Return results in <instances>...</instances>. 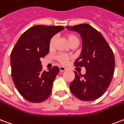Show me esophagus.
<instances>
[{"label":"esophagus","instance_id":"34e87169","mask_svg":"<svg viewBox=\"0 0 124 124\" xmlns=\"http://www.w3.org/2000/svg\"><path fill=\"white\" fill-rule=\"evenodd\" d=\"M59 69H60V71L61 72H63V71L66 70V68H65V67H63V66H60V67H59Z\"/></svg>","mask_w":124,"mask_h":124}]
</instances>
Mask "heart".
<instances>
[{"instance_id": "1", "label": "heart", "mask_w": 124, "mask_h": 124, "mask_svg": "<svg viewBox=\"0 0 124 124\" xmlns=\"http://www.w3.org/2000/svg\"><path fill=\"white\" fill-rule=\"evenodd\" d=\"M66 37H67V39L68 40L69 43H70V44H71L72 43H74V42H78L79 43V39L77 38V37L75 36V35L68 34L66 36ZM56 41V36H53L51 38L49 41V43L50 49H53L54 47ZM70 56L66 53H60L56 56L57 60L62 64H67L69 60H70Z\"/></svg>"}]
</instances>
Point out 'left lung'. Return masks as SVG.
I'll list each match as a JSON object with an SVG mask.
<instances>
[{"label": "left lung", "mask_w": 124, "mask_h": 124, "mask_svg": "<svg viewBox=\"0 0 124 124\" xmlns=\"http://www.w3.org/2000/svg\"><path fill=\"white\" fill-rule=\"evenodd\" d=\"M81 35L83 47L75 66L85 67L86 73L75 71V79L70 88L76 98L83 101H93L103 94L109 86L115 72V56L101 34L90 24L66 26Z\"/></svg>", "instance_id": "obj_1"}]
</instances>
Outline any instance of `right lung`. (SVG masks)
I'll return each mask as SVG.
<instances>
[{
	"instance_id": "1",
	"label": "right lung",
	"mask_w": 124,
	"mask_h": 124,
	"mask_svg": "<svg viewBox=\"0 0 124 124\" xmlns=\"http://www.w3.org/2000/svg\"><path fill=\"white\" fill-rule=\"evenodd\" d=\"M62 26L36 25L23 34L10 55L12 77L16 88L26 100L40 103L49 98L59 68L43 70L40 58L49 52V41Z\"/></svg>"
}]
</instances>
